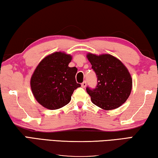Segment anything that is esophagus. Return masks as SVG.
Instances as JSON below:
<instances>
[{
  "mask_svg": "<svg viewBox=\"0 0 158 158\" xmlns=\"http://www.w3.org/2000/svg\"><path fill=\"white\" fill-rule=\"evenodd\" d=\"M86 85H87V82H85V81H84V82H82V83L81 84V86H82V88H85V87H86Z\"/></svg>",
  "mask_w": 158,
  "mask_h": 158,
  "instance_id": "1",
  "label": "esophagus"
}]
</instances>
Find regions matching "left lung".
Wrapping results in <instances>:
<instances>
[{
  "mask_svg": "<svg viewBox=\"0 0 158 158\" xmlns=\"http://www.w3.org/2000/svg\"><path fill=\"white\" fill-rule=\"evenodd\" d=\"M97 76L94 89L87 87L91 101L104 110H114L125 103L131 93L132 80L126 66L110 54L87 55Z\"/></svg>",
  "mask_w": 158,
  "mask_h": 158,
  "instance_id": "8db88e82",
  "label": "left lung"
}]
</instances>
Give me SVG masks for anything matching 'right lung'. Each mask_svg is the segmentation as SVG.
I'll list each match as a JSON object with an SVG mask.
<instances>
[{"label":"right lung","mask_w":158,"mask_h":158,"mask_svg":"<svg viewBox=\"0 0 158 158\" xmlns=\"http://www.w3.org/2000/svg\"><path fill=\"white\" fill-rule=\"evenodd\" d=\"M72 56L55 52L39 63L30 78V87L39 103L48 110H57L70 102L73 91L81 85L76 81V67H69Z\"/></svg>","instance_id":"right-lung-1"}]
</instances>
